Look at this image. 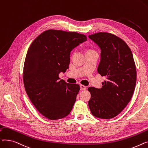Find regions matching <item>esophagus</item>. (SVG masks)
<instances>
[{
  "label": "esophagus",
  "instance_id": "1",
  "mask_svg": "<svg viewBox=\"0 0 148 148\" xmlns=\"http://www.w3.org/2000/svg\"><path fill=\"white\" fill-rule=\"evenodd\" d=\"M80 88H81V90H85L86 89V86H85V85H84L81 84V85H80Z\"/></svg>",
  "mask_w": 148,
  "mask_h": 148
}]
</instances>
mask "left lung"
<instances>
[{"mask_svg": "<svg viewBox=\"0 0 148 148\" xmlns=\"http://www.w3.org/2000/svg\"><path fill=\"white\" fill-rule=\"evenodd\" d=\"M88 37L101 49L97 71L106 77L101 88H88L89 108L95 117L113 118L126 107L134 93L137 73L132 52L122 39L112 33L99 32Z\"/></svg>", "mask_w": 148, "mask_h": 148, "instance_id": "1", "label": "left lung"}]
</instances>
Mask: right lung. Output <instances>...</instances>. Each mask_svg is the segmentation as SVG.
Instances as JSON below:
<instances>
[{
	"mask_svg": "<svg viewBox=\"0 0 148 148\" xmlns=\"http://www.w3.org/2000/svg\"><path fill=\"white\" fill-rule=\"evenodd\" d=\"M85 40L83 34L49 29L39 34L27 51L24 88L34 106L48 119L64 118L73 108L80 86L60 80L58 75L69 69L72 49Z\"/></svg>",
	"mask_w": 148,
	"mask_h": 148,
	"instance_id": "add662e5",
	"label": "right lung"
}]
</instances>
